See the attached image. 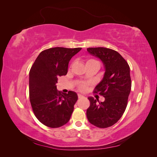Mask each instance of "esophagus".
<instances>
[{
    "label": "esophagus",
    "mask_w": 157,
    "mask_h": 157,
    "mask_svg": "<svg viewBox=\"0 0 157 157\" xmlns=\"http://www.w3.org/2000/svg\"><path fill=\"white\" fill-rule=\"evenodd\" d=\"M78 98H84V96H82V95H81V94H78Z\"/></svg>",
    "instance_id": "obj_1"
}]
</instances>
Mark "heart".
Listing matches in <instances>:
<instances>
[{
  "instance_id": "heart-1",
  "label": "heart",
  "mask_w": 157,
  "mask_h": 157,
  "mask_svg": "<svg viewBox=\"0 0 157 157\" xmlns=\"http://www.w3.org/2000/svg\"><path fill=\"white\" fill-rule=\"evenodd\" d=\"M95 61V60H93V59H90V60H88L87 62H90V61ZM79 89L81 90V91H84L86 89V84L85 83H81L79 85Z\"/></svg>"
}]
</instances>
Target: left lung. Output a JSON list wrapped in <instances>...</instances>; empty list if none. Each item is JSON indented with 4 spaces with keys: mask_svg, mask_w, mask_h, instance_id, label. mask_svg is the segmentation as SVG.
Masks as SVG:
<instances>
[{
    "mask_svg": "<svg viewBox=\"0 0 157 157\" xmlns=\"http://www.w3.org/2000/svg\"><path fill=\"white\" fill-rule=\"evenodd\" d=\"M88 53L100 59L105 67L103 77L95 88L105 101L88 97L90 105L86 111L88 121L100 128L111 126L118 122L125 111L131 90L130 67L115 50L103 47L87 48Z\"/></svg>",
    "mask_w": 157,
    "mask_h": 157,
    "instance_id": "left-lung-1",
    "label": "left lung"
}]
</instances>
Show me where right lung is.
<instances>
[{
	"label": "right lung",
	"instance_id": "add662e5",
	"mask_svg": "<svg viewBox=\"0 0 157 157\" xmlns=\"http://www.w3.org/2000/svg\"><path fill=\"white\" fill-rule=\"evenodd\" d=\"M81 48L56 47L41 52L29 71V99L35 117L44 125L59 128L67 123L78 99L76 92L61 94L56 83L66 75L72 57Z\"/></svg>",
	"mask_w": 157,
	"mask_h": 157
}]
</instances>
